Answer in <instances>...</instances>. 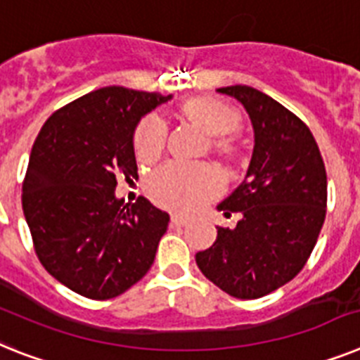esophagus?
<instances>
[{"mask_svg": "<svg viewBox=\"0 0 360 360\" xmlns=\"http://www.w3.org/2000/svg\"><path fill=\"white\" fill-rule=\"evenodd\" d=\"M172 226H185L186 223H188V219H186V217H183V216H179V214H174V216H172Z\"/></svg>", "mask_w": 360, "mask_h": 360, "instance_id": "1", "label": "esophagus"}]
</instances>
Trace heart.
<instances>
[{"label": "heart", "instance_id": "b5f03b06", "mask_svg": "<svg viewBox=\"0 0 360 360\" xmlns=\"http://www.w3.org/2000/svg\"><path fill=\"white\" fill-rule=\"evenodd\" d=\"M183 113L198 124L207 135H212V150L219 155H232L236 146L226 137L240 126V113L225 102L212 96H195L183 104ZM168 126L159 115H148L135 131V152L139 159L152 161L161 155L166 144ZM150 198L161 207L192 212L208 199L219 194L221 177L214 168L205 165H185L170 161L159 166L146 181Z\"/></svg>", "mask_w": 360, "mask_h": 360}]
</instances>
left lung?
I'll list each match as a JSON object with an SVG mask.
<instances>
[{"instance_id": "1", "label": "left lung", "mask_w": 360, "mask_h": 360, "mask_svg": "<svg viewBox=\"0 0 360 360\" xmlns=\"http://www.w3.org/2000/svg\"><path fill=\"white\" fill-rule=\"evenodd\" d=\"M249 113L255 148L245 179L217 210L240 212L234 229L216 226L199 250L201 273L231 297H265L297 276L326 217L328 179L315 137L297 115L250 86L219 87Z\"/></svg>"}]
</instances>
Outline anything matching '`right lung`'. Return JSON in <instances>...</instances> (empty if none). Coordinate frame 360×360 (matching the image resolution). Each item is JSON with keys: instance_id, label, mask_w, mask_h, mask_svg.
Instances as JSON below:
<instances>
[{"instance_id": "1", "label": "right lung", "mask_w": 360, "mask_h": 360, "mask_svg": "<svg viewBox=\"0 0 360 360\" xmlns=\"http://www.w3.org/2000/svg\"><path fill=\"white\" fill-rule=\"evenodd\" d=\"M170 98L101 87L51 115L36 137L23 214L41 265L82 297H119L152 267L170 216L146 198L124 203L115 188L137 175V124Z\"/></svg>"}]
</instances>
